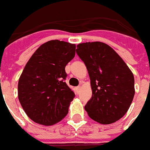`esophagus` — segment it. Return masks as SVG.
I'll list each match as a JSON object with an SVG mask.
<instances>
[{
  "label": "esophagus",
  "mask_w": 150,
  "mask_h": 150,
  "mask_svg": "<svg viewBox=\"0 0 150 150\" xmlns=\"http://www.w3.org/2000/svg\"><path fill=\"white\" fill-rule=\"evenodd\" d=\"M80 90H81V86H78V87H76V88H75V91H76L77 93H79Z\"/></svg>",
  "instance_id": "1"
}]
</instances>
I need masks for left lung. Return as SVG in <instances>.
I'll use <instances>...</instances> for the list:
<instances>
[{"instance_id": "8db88e82", "label": "left lung", "mask_w": 150, "mask_h": 150, "mask_svg": "<svg viewBox=\"0 0 150 150\" xmlns=\"http://www.w3.org/2000/svg\"><path fill=\"white\" fill-rule=\"evenodd\" d=\"M76 54L87 67L92 89L85 110L96 122H116L132 104L135 94L133 74L119 54L104 42L80 43Z\"/></svg>"}]
</instances>
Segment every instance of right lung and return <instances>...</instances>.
I'll return each mask as SVG.
<instances>
[{"instance_id":"add662e5","label":"right lung","mask_w":150,"mask_h":150,"mask_svg":"<svg viewBox=\"0 0 150 150\" xmlns=\"http://www.w3.org/2000/svg\"><path fill=\"white\" fill-rule=\"evenodd\" d=\"M75 54V44L51 40L28 61L18 81V99L33 121L52 125L68 113L75 95L66 83L65 67Z\"/></svg>"}]
</instances>
